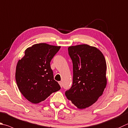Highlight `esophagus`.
I'll use <instances>...</instances> for the list:
<instances>
[{
	"label": "esophagus",
	"instance_id": "obj_1",
	"mask_svg": "<svg viewBox=\"0 0 128 128\" xmlns=\"http://www.w3.org/2000/svg\"><path fill=\"white\" fill-rule=\"evenodd\" d=\"M59 84H60V87H62V82H59Z\"/></svg>",
	"mask_w": 128,
	"mask_h": 128
}]
</instances>
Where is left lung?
<instances>
[{
	"mask_svg": "<svg viewBox=\"0 0 128 128\" xmlns=\"http://www.w3.org/2000/svg\"><path fill=\"white\" fill-rule=\"evenodd\" d=\"M68 54L73 62V84L65 94L78 108H85L98 100L106 87V60L98 49L86 44L70 46Z\"/></svg>",
	"mask_w": 128,
	"mask_h": 128,
	"instance_id": "obj_1",
	"label": "left lung"
}]
</instances>
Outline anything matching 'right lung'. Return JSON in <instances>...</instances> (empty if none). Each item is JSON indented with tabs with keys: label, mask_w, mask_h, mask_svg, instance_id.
Listing matches in <instances>:
<instances>
[{
	"label": "right lung",
	"mask_w": 128,
	"mask_h": 128,
	"mask_svg": "<svg viewBox=\"0 0 128 128\" xmlns=\"http://www.w3.org/2000/svg\"><path fill=\"white\" fill-rule=\"evenodd\" d=\"M60 46L41 43L27 48L16 66V80L20 92L34 104L43 101L61 87L54 80L51 60Z\"/></svg>",
	"instance_id": "obj_1"
}]
</instances>
